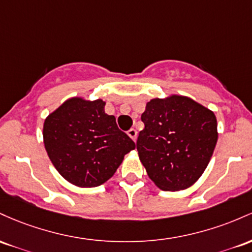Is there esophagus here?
<instances>
[{
	"instance_id": "esophagus-1",
	"label": "esophagus",
	"mask_w": 252,
	"mask_h": 252,
	"mask_svg": "<svg viewBox=\"0 0 252 252\" xmlns=\"http://www.w3.org/2000/svg\"><path fill=\"white\" fill-rule=\"evenodd\" d=\"M127 134H128V137L131 138V139L133 140V141L137 140V135H138V133H137V129L131 128V129H129L128 132H127Z\"/></svg>"
}]
</instances>
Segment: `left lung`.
I'll return each mask as SVG.
<instances>
[{
  "label": "left lung",
  "mask_w": 252,
  "mask_h": 252,
  "mask_svg": "<svg viewBox=\"0 0 252 252\" xmlns=\"http://www.w3.org/2000/svg\"><path fill=\"white\" fill-rule=\"evenodd\" d=\"M137 150L149 177L162 190H183L201 177L218 140L214 113L193 98H152L141 114Z\"/></svg>",
  "instance_id": "left-lung-1"
}]
</instances>
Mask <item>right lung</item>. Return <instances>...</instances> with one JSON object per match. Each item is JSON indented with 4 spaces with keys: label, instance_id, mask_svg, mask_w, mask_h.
<instances>
[{
    "label": "right lung",
    "instance_id": "obj_1",
    "mask_svg": "<svg viewBox=\"0 0 252 252\" xmlns=\"http://www.w3.org/2000/svg\"><path fill=\"white\" fill-rule=\"evenodd\" d=\"M101 98H67L44 121L42 137L49 158L67 182L93 188L107 182L135 149L118 128L114 115L104 112Z\"/></svg>",
    "mask_w": 252,
    "mask_h": 252
}]
</instances>
